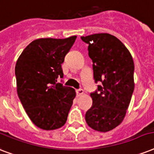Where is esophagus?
<instances>
[{"mask_svg":"<svg viewBox=\"0 0 154 154\" xmlns=\"http://www.w3.org/2000/svg\"><path fill=\"white\" fill-rule=\"evenodd\" d=\"M76 93H77V97H81L82 95H83L84 94V90L82 89H77L76 90Z\"/></svg>","mask_w":154,"mask_h":154,"instance_id":"34e87169","label":"esophagus"}]
</instances>
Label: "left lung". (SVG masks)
<instances>
[{
  "label": "left lung",
  "mask_w": 154,
  "mask_h": 154,
  "mask_svg": "<svg viewBox=\"0 0 154 154\" xmlns=\"http://www.w3.org/2000/svg\"><path fill=\"white\" fill-rule=\"evenodd\" d=\"M82 40L89 45L94 78L101 82L99 92L90 94L93 105L85 113L90 128L110 131L124 120L134 89V63L125 45L109 33H96Z\"/></svg>",
  "instance_id": "obj_1"
}]
</instances>
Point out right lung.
Returning a JSON list of instances; mask_svg holds the SVG:
<instances>
[{"instance_id":"add662e5","label":"right lung","mask_w":154,"mask_h":154,"mask_svg":"<svg viewBox=\"0 0 154 154\" xmlns=\"http://www.w3.org/2000/svg\"><path fill=\"white\" fill-rule=\"evenodd\" d=\"M76 39L77 36L34 40L17 60L18 97L30 120L40 129H59L67 121L76 92L57 79L63 77L61 64Z\"/></svg>"}]
</instances>
